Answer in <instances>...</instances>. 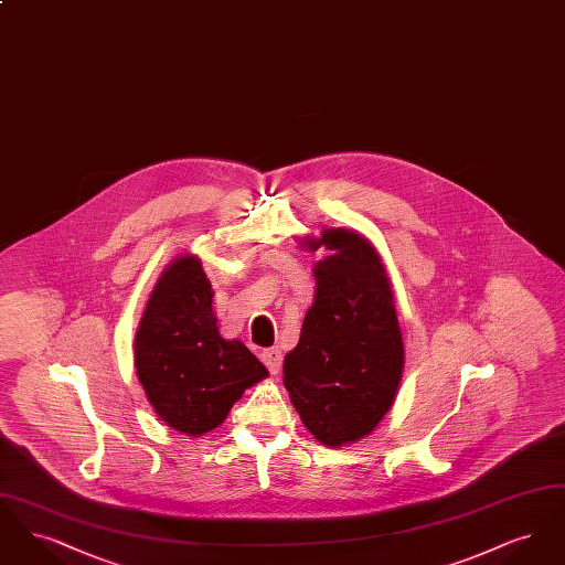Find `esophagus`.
<instances>
[{"label": "esophagus", "mask_w": 565, "mask_h": 565, "mask_svg": "<svg viewBox=\"0 0 565 565\" xmlns=\"http://www.w3.org/2000/svg\"><path fill=\"white\" fill-rule=\"evenodd\" d=\"M260 358H263L265 366L269 369L270 375H277L281 371V351L277 350V348L263 351Z\"/></svg>", "instance_id": "34e87169"}]
</instances>
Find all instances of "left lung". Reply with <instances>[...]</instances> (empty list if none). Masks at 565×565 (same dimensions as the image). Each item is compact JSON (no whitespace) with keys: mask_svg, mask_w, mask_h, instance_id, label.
Returning a JSON list of instances; mask_svg holds the SVG:
<instances>
[{"mask_svg":"<svg viewBox=\"0 0 565 565\" xmlns=\"http://www.w3.org/2000/svg\"><path fill=\"white\" fill-rule=\"evenodd\" d=\"M305 245L330 256L313 269L316 298L284 360V385L305 428L326 447H341L369 436L392 408L403 379V332L373 243L326 228Z\"/></svg>","mask_w":565,"mask_h":565,"instance_id":"obj_1","label":"left lung"}]
</instances>
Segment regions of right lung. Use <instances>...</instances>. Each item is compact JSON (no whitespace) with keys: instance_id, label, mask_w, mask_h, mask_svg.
Masks as SVG:
<instances>
[{"instance_id":"1","label":"right lung","mask_w":565,"mask_h":565,"mask_svg":"<svg viewBox=\"0 0 565 565\" xmlns=\"http://www.w3.org/2000/svg\"><path fill=\"white\" fill-rule=\"evenodd\" d=\"M214 290L192 254L162 270L135 334V369L148 403L173 430L217 428L254 383L269 376L243 345L215 326Z\"/></svg>"}]
</instances>
